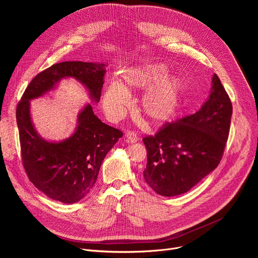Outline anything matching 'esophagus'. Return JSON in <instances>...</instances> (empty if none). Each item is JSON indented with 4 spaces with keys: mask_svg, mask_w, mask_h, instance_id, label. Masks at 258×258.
<instances>
[{
    "mask_svg": "<svg viewBox=\"0 0 258 258\" xmlns=\"http://www.w3.org/2000/svg\"><path fill=\"white\" fill-rule=\"evenodd\" d=\"M125 138H126L127 142H130V143H136V142L138 141L137 133L134 132V131H128V132H126Z\"/></svg>",
    "mask_w": 258,
    "mask_h": 258,
    "instance_id": "34e87169",
    "label": "esophagus"
}]
</instances>
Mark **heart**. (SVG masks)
<instances>
[{
    "label": "heart",
    "mask_w": 258,
    "mask_h": 258,
    "mask_svg": "<svg viewBox=\"0 0 258 258\" xmlns=\"http://www.w3.org/2000/svg\"><path fill=\"white\" fill-rule=\"evenodd\" d=\"M168 67L152 63L130 68L122 75V85L113 82L104 94V107L111 117H120L130 105V92L143 91L139 109L153 123H163L176 115L186 84L179 77H167Z\"/></svg>",
    "instance_id": "b5f03b06"
}]
</instances>
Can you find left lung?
Here are the masks:
<instances>
[{
  "mask_svg": "<svg viewBox=\"0 0 258 258\" xmlns=\"http://www.w3.org/2000/svg\"><path fill=\"white\" fill-rule=\"evenodd\" d=\"M232 113L231 99L214 75L209 98L199 111L143 138V175L149 187L161 196L180 195L215 169L225 152Z\"/></svg>",
  "mask_w": 258,
  "mask_h": 258,
  "instance_id": "8db88e82",
  "label": "left lung"
}]
</instances>
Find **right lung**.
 <instances>
[{
  "label": "right lung",
  "instance_id": "obj_1",
  "mask_svg": "<svg viewBox=\"0 0 258 258\" xmlns=\"http://www.w3.org/2000/svg\"><path fill=\"white\" fill-rule=\"evenodd\" d=\"M104 66L81 61L56 63L32 79L17 104L16 121L24 170L35 188L62 203L79 202L91 192L102 161L123 134L102 122L88 104L79 115L75 134L60 143L47 142L33 128L29 100L70 77L83 83L99 102L106 73Z\"/></svg>",
  "mask_w": 258,
  "mask_h": 258
}]
</instances>
